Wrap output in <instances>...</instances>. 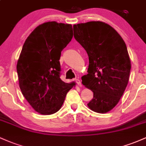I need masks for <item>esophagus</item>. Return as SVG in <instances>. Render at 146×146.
Here are the masks:
<instances>
[{
	"instance_id": "34e87169",
	"label": "esophagus",
	"mask_w": 146,
	"mask_h": 146,
	"mask_svg": "<svg viewBox=\"0 0 146 146\" xmlns=\"http://www.w3.org/2000/svg\"><path fill=\"white\" fill-rule=\"evenodd\" d=\"M75 82L78 84V86H80V87L82 86V84L81 81H80V80H79V79H76V80H75Z\"/></svg>"
}]
</instances>
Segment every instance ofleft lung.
Wrapping results in <instances>:
<instances>
[{
    "instance_id": "obj_1",
    "label": "left lung",
    "mask_w": 146,
    "mask_h": 146,
    "mask_svg": "<svg viewBox=\"0 0 146 146\" xmlns=\"http://www.w3.org/2000/svg\"><path fill=\"white\" fill-rule=\"evenodd\" d=\"M73 32L89 60L88 74L82 77V84L93 92L87 105L96 113H107L117 104L128 84L131 64L126 45L103 22L74 25Z\"/></svg>"
}]
</instances>
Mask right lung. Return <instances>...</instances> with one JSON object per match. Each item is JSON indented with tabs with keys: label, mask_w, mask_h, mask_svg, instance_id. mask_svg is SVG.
Segmentation results:
<instances>
[{
	"label": "right lung",
	"mask_w": 146,
	"mask_h": 146,
	"mask_svg": "<svg viewBox=\"0 0 146 146\" xmlns=\"http://www.w3.org/2000/svg\"><path fill=\"white\" fill-rule=\"evenodd\" d=\"M72 38L71 25L47 22L37 27L23 44L16 66L20 88L42 115L58 112L75 85L60 79L61 52Z\"/></svg>",
	"instance_id": "1"
}]
</instances>
